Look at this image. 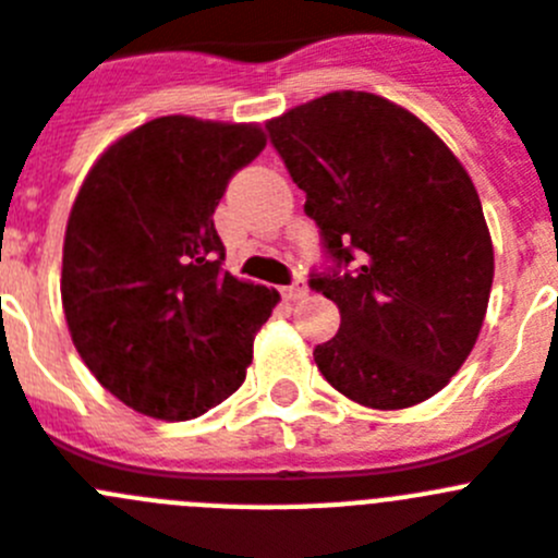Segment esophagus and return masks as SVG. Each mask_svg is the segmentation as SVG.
I'll use <instances>...</instances> for the list:
<instances>
[{
    "instance_id": "1",
    "label": "esophagus",
    "mask_w": 558,
    "mask_h": 558,
    "mask_svg": "<svg viewBox=\"0 0 558 558\" xmlns=\"http://www.w3.org/2000/svg\"><path fill=\"white\" fill-rule=\"evenodd\" d=\"M305 294H308V286H305L303 280H298V283H291L283 289V298L291 300V303H294V300H303Z\"/></svg>"
}]
</instances>
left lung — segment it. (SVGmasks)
I'll list each match as a JSON object with an SVG mask.
<instances>
[{"label": "left lung", "instance_id": "1", "mask_svg": "<svg viewBox=\"0 0 558 558\" xmlns=\"http://www.w3.org/2000/svg\"><path fill=\"white\" fill-rule=\"evenodd\" d=\"M267 128L345 267L311 278L341 314L339 333L314 350L319 373L366 409L434 398L475 348L495 275L466 169L423 119L378 94H325Z\"/></svg>", "mask_w": 558, "mask_h": 558}]
</instances>
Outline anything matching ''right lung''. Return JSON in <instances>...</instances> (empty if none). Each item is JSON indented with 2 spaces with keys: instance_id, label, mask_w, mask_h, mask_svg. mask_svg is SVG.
I'll list each match as a JSON object with an SVG mask.
<instances>
[{
  "instance_id": "1",
  "label": "right lung",
  "mask_w": 558,
  "mask_h": 558,
  "mask_svg": "<svg viewBox=\"0 0 558 558\" xmlns=\"http://www.w3.org/2000/svg\"><path fill=\"white\" fill-rule=\"evenodd\" d=\"M264 147L260 124L160 117L110 144L80 185L63 314L94 378L138 414L192 420L247 375L280 294L222 269L214 210Z\"/></svg>"
}]
</instances>
